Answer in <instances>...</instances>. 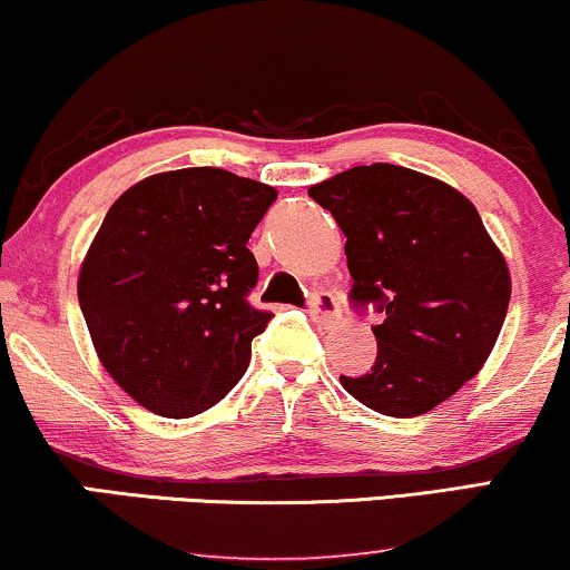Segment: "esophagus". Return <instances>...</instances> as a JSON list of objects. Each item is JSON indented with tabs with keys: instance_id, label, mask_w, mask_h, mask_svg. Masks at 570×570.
<instances>
[{
	"instance_id": "1",
	"label": "esophagus",
	"mask_w": 570,
	"mask_h": 570,
	"mask_svg": "<svg viewBox=\"0 0 570 570\" xmlns=\"http://www.w3.org/2000/svg\"><path fill=\"white\" fill-rule=\"evenodd\" d=\"M309 315L321 323V326H331L338 321V302L326 292H318L309 297Z\"/></svg>"
}]
</instances>
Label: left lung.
Here are the masks:
<instances>
[{
	"instance_id": "1",
	"label": "left lung",
	"mask_w": 570,
	"mask_h": 570,
	"mask_svg": "<svg viewBox=\"0 0 570 570\" xmlns=\"http://www.w3.org/2000/svg\"><path fill=\"white\" fill-rule=\"evenodd\" d=\"M307 194L347 236L352 302L384 313L373 368L338 381L381 415L429 413L494 350L510 302L505 257L471 199L426 173L357 165Z\"/></svg>"
}]
</instances>
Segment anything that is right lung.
<instances>
[{
	"label": "right lung",
	"instance_id": "right-lung-1",
	"mask_svg": "<svg viewBox=\"0 0 570 570\" xmlns=\"http://www.w3.org/2000/svg\"><path fill=\"white\" fill-rule=\"evenodd\" d=\"M278 191L220 168L165 170L105 215L78 273L99 363L128 397L191 417L239 384L271 313L247 242Z\"/></svg>",
	"mask_w": 570,
	"mask_h": 570
}]
</instances>
